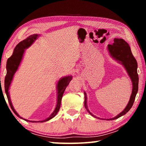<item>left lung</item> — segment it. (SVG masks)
Returning <instances> with one entry per match:
<instances>
[{
    "label": "left lung",
    "instance_id": "obj_1",
    "mask_svg": "<svg viewBox=\"0 0 146 146\" xmlns=\"http://www.w3.org/2000/svg\"><path fill=\"white\" fill-rule=\"evenodd\" d=\"M108 49L111 56L113 58H115V60H118L119 62H120L123 66H124V68H125V70H126L130 78L131 79L133 83L132 93L131 95L129 102H128L125 108L120 113V114H118L114 118L108 119L113 120L122 117L123 115L126 114V113L129 111L130 109L132 108L138 89V75L137 73L138 65L137 62L134 56L133 55L131 51V48L129 46V44H128L124 40H123L122 38H115L114 39V43L113 44H108ZM84 97L85 108L86 109V110L88 111V113H90V115H91V116H93V117L96 118L97 117H95V115L91 114L90 110L88 109L87 96H86V92H84Z\"/></svg>",
    "mask_w": 146,
    "mask_h": 146
}]
</instances>
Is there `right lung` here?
Listing matches in <instances>:
<instances>
[{
	"instance_id": "add662e5",
	"label": "right lung",
	"mask_w": 146,
	"mask_h": 146,
	"mask_svg": "<svg viewBox=\"0 0 146 146\" xmlns=\"http://www.w3.org/2000/svg\"><path fill=\"white\" fill-rule=\"evenodd\" d=\"M38 36V35L37 34L32 35H30L28 37H27V38H26L25 40H24L23 41H21V42H19L16 46L15 48L13 55H12L8 59V60H7V64H6L7 73H6V76H5V80H4L5 92H6L7 98H8V102L9 104V106H10L12 111H13V113L17 116V117H19L21 118H23L20 117L19 115L16 112V111L15 110L14 108L13 107V105H12L11 102L10 97H9L8 91H9V86H10L11 82L12 81V79H13L14 74L15 73L17 70H18L19 66L20 65V64H21L22 59H23L24 53V51H25L24 49L28 48L34 42V41L37 38ZM71 80H72V76H66V77L62 78L61 79L59 80L57 84V103H56V108L55 109V110H54V111L48 118H47L46 119L44 120L38 121V122H36V121H29L26 119H24V120H25L26 121H29V122H46V121L48 120H49L55 117V116L57 114L59 110H60L61 100H62V98L64 91H65L66 87L68 86L69 83L70 82V81Z\"/></svg>"
}]
</instances>
